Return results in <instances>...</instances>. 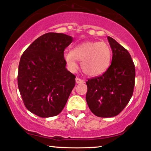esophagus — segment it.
Instances as JSON below:
<instances>
[{"mask_svg":"<svg viewBox=\"0 0 151 151\" xmlns=\"http://www.w3.org/2000/svg\"><path fill=\"white\" fill-rule=\"evenodd\" d=\"M76 83L77 84H79V83H84V81L82 80V79H80L79 78H76Z\"/></svg>","mask_w":151,"mask_h":151,"instance_id":"1","label":"esophagus"}]
</instances>
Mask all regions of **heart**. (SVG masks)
<instances>
[{"mask_svg": "<svg viewBox=\"0 0 151 151\" xmlns=\"http://www.w3.org/2000/svg\"><path fill=\"white\" fill-rule=\"evenodd\" d=\"M111 50L106 43L86 41L72 50L65 52L63 58L70 70L77 68V60L81 61L82 70L89 76H98L103 73L110 65Z\"/></svg>", "mask_w": 151, "mask_h": 151, "instance_id": "obj_1", "label": "heart"}]
</instances>
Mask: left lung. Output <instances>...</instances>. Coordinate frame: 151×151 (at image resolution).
<instances>
[{"label": "left lung", "mask_w": 151, "mask_h": 151, "mask_svg": "<svg viewBox=\"0 0 151 151\" xmlns=\"http://www.w3.org/2000/svg\"><path fill=\"white\" fill-rule=\"evenodd\" d=\"M112 50V62L99 77L88 79L86 102L98 117L111 118L124 109L133 96L135 69L128 50L116 40L108 36Z\"/></svg>", "instance_id": "obj_1"}]
</instances>
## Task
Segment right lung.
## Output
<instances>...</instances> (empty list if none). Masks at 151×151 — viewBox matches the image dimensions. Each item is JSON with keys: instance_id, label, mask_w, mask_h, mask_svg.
<instances>
[{"instance_id": "1", "label": "right lung", "mask_w": 151, "mask_h": 151, "mask_svg": "<svg viewBox=\"0 0 151 151\" xmlns=\"http://www.w3.org/2000/svg\"><path fill=\"white\" fill-rule=\"evenodd\" d=\"M73 37L48 33L34 40L23 53L18 65V86L28 111L41 118L57 116L66 104L76 84L67 70L64 50Z\"/></svg>"}]
</instances>
